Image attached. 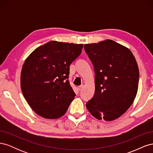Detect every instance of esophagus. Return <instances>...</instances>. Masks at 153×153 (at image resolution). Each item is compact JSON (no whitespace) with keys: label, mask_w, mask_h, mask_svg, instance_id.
I'll return each instance as SVG.
<instances>
[{"label":"esophagus","mask_w":153,"mask_h":153,"mask_svg":"<svg viewBox=\"0 0 153 153\" xmlns=\"http://www.w3.org/2000/svg\"><path fill=\"white\" fill-rule=\"evenodd\" d=\"M83 87H84V85H80V86H79V87H78V90H79V91H82V89H83Z\"/></svg>","instance_id":"esophagus-1"}]
</instances>
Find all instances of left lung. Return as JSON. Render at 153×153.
I'll list each match as a JSON object with an SVG mask.
<instances>
[{"label": "left lung", "mask_w": 153, "mask_h": 153, "mask_svg": "<svg viewBox=\"0 0 153 153\" xmlns=\"http://www.w3.org/2000/svg\"><path fill=\"white\" fill-rule=\"evenodd\" d=\"M84 49L95 73L94 94L86 107L95 118L113 121L136 97L139 70L135 58L128 48L110 39L85 44Z\"/></svg>", "instance_id": "8db88e82"}]
</instances>
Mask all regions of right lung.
<instances>
[{
  "label": "right lung",
  "mask_w": 153,
  "mask_h": 153,
  "mask_svg": "<svg viewBox=\"0 0 153 153\" xmlns=\"http://www.w3.org/2000/svg\"><path fill=\"white\" fill-rule=\"evenodd\" d=\"M82 44L52 41L34 50L22 66V93L41 117H62L75 96L68 80L69 66L79 56Z\"/></svg>",
  "instance_id": "add662e5"
}]
</instances>
